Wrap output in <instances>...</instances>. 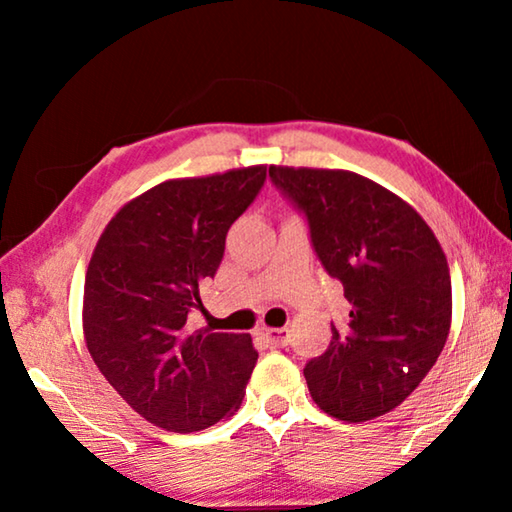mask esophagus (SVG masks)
<instances>
[{"instance_id": "obj_1", "label": "esophagus", "mask_w": 512, "mask_h": 512, "mask_svg": "<svg viewBox=\"0 0 512 512\" xmlns=\"http://www.w3.org/2000/svg\"><path fill=\"white\" fill-rule=\"evenodd\" d=\"M264 339L273 345V348H284L289 345V329L280 327V329H264Z\"/></svg>"}]
</instances>
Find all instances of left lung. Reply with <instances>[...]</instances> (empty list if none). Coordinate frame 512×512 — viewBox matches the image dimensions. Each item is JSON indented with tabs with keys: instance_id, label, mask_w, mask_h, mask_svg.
<instances>
[{
	"instance_id": "left-lung-1",
	"label": "left lung",
	"mask_w": 512,
	"mask_h": 512,
	"mask_svg": "<svg viewBox=\"0 0 512 512\" xmlns=\"http://www.w3.org/2000/svg\"><path fill=\"white\" fill-rule=\"evenodd\" d=\"M268 176L305 214L320 264L352 307L305 366L309 393L339 420L379 418L420 386L445 348L452 277L443 248L409 203L359 173L271 167Z\"/></svg>"
}]
</instances>
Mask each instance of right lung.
<instances>
[{
	"label": "right lung",
	"instance_id": "1",
	"mask_svg": "<svg viewBox=\"0 0 512 512\" xmlns=\"http://www.w3.org/2000/svg\"><path fill=\"white\" fill-rule=\"evenodd\" d=\"M266 167L155 185L112 216L83 289L94 363L155 427L192 433L235 413L257 363L248 334L189 323L214 277L230 225L264 187Z\"/></svg>",
	"mask_w": 512,
	"mask_h": 512
}]
</instances>
